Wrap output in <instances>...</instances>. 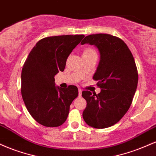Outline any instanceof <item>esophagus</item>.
<instances>
[{
	"instance_id": "obj_1",
	"label": "esophagus",
	"mask_w": 156,
	"mask_h": 156,
	"mask_svg": "<svg viewBox=\"0 0 156 156\" xmlns=\"http://www.w3.org/2000/svg\"><path fill=\"white\" fill-rule=\"evenodd\" d=\"M81 93H82L81 89H78V96L79 97L81 96Z\"/></svg>"
}]
</instances>
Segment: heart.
Here are the masks:
<instances>
[{"label":"heart","mask_w":156,"mask_h":156,"mask_svg":"<svg viewBox=\"0 0 156 156\" xmlns=\"http://www.w3.org/2000/svg\"><path fill=\"white\" fill-rule=\"evenodd\" d=\"M92 54H96V52L94 49L92 48H85L83 51V56H85V55H89Z\"/></svg>","instance_id":"b5f03b06"}]
</instances>
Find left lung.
<instances>
[{"label":"left lung","mask_w":156,"mask_h":156,"mask_svg":"<svg viewBox=\"0 0 156 156\" xmlns=\"http://www.w3.org/2000/svg\"><path fill=\"white\" fill-rule=\"evenodd\" d=\"M85 43L99 50L101 60L93 79L101 92L98 94L82 92L87 101L83 118L92 128H108L120 120L131 105L139 78L137 67L129 48L119 37L91 34L80 42Z\"/></svg>","instance_id":"left-lung-1"}]
</instances>
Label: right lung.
<instances>
[{"mask_svg": "<svg viewBox=\"0 0 156 156\" xmlns=\"http://www.w3.org/2000/svg\"><path fill=\"white\" fill-rule=\"evenodd\" d=\"M83 34L48 37L39 41L27 57L21 73V94L27 110L37 122L58 127L67 119L69 105L78 95L77 87L55 86L54 76L63 72L73 50Z\"/></svg>", "mask_w": 156, "mask_h": 156, "instance_id": "obj_1", "label": "right lung"}]
</instances>
